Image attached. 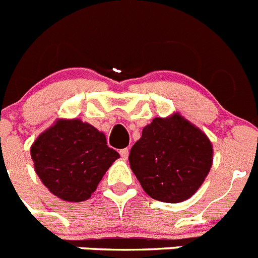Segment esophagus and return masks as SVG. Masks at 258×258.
<instances>
[{
  "label": "esophagus",
  "instance_id": "esophagus-1",
  "mask_svg": "<svg viewBox=\"0 0 258 258\" xmlns=\"http://www.w3.org/2000/svg\"><path fill=\"white\" fill-rule=\"evenodd\" d=\"M120 155H121V157L124 159V160H126L127 156H129V150H127V149L120 150Z\"/></svg>",
  "mask_w": 258,
  "mask_h": 258
}]
</instances>
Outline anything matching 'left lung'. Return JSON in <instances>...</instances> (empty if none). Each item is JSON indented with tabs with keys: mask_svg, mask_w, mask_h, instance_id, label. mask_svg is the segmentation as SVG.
<instances>
[{
	"mask_svg": "<svg viewBox=\"0 0 258 258\" xmlns=\"http://www.w3.org/2000/svg\"><path fill=\"white\" fill-rule=\"evenodd\" d=\"M129 164L145 192L164 203L190 199L213 164V145L197 125L174 112L155 117L134 143Z\"/></svg>",
	"mask_w": 258,
	"mask_h": 258,
	"instance_id": "8db88e82",
	"label": "left lung"
}]
</instances>
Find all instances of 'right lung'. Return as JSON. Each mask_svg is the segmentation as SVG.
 I'll return each mask as SVG.
<instances>
[{
	"instance_id": "1",
	"label": "right lung",
	"mask_w": 258,
	"mask_h": 258,
	"mask_svg": "<svg viewBox=\"0 0 258 258\" xmlns=\"http://www.w3.org/2000/svg\"><path fill=\"white\" fill-rule=\"evenodd\" d=\"M35 170L47 190L70 203L88 200L120 155L106 136L80 118H58L31 146Z\"/></svg>"
}]
</instances>
